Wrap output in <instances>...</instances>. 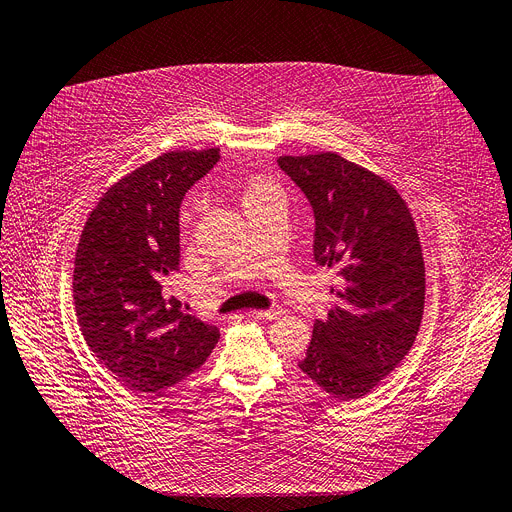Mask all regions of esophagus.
<instances>
[{"instance_id": "obj_1", "label": "esophagus", "mask_w": 512, "mask_h": 512, "mask_svg": "<svg viewBox=\"0 0 512 512\" xmlns=\"http://www.w3.org/2000/svg\"><path fill=\"white\" fill-rule=\"evenodd\" d=\"M282 314L280 307H272V309H251L249 316L257 318V320H276Z\"/></svg>"}]
</instances>
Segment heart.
<instances>
[{"instance_id": "1", "label": "heart", "mask_w": 512, "mask_h": 512, "mask_svg": "<svg viewBox=\"0 0 512 512\" xmlns=\"http://www.w3.org/2000/svg\"><path fill=\"white\" fill-rule=\"evenodd\" d=\"M255 188H259V186H255Z\"/></svg>"}]
</instances>
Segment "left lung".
<instances>
[{
  "mask_svg": "<svg viewBox=\"0 0 512 512\" xmlns=\"http://www.w3.org/2000/svg\"><path fill=\"white\" fill-rule=\"evenodd\" d=\"M314 209V259L343 280L299 368L328 395L358 399L402 362L425 309V261L397 190L337 152L280 157Z\"/></svg>",
  "mask_w": 512,
  "mask_h": 512,
  "instance_id": "8db88e82",
  "label": "left lung"
}]
</instances>
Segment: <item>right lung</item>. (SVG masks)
Returning a JSON list of instances; mask_svg holds the SVG:
<instances>
[{"mask_svg":"<svg viewBox=\"0 0 512 512\" xmlns=\"http://www.w3.org/2000/svg\"><path fill=\"white\" fill-rule=\"evenodd\" d=\"M219 150H173L110 186L85 221L73 272L81 335L127 387L159 393L201 368L219 341L165 280L180 265V207Z\"/></svg>","mask_w":512,"mask_h":512,"instance_id":"obj_1","label":"right lung"}]
</instances>
